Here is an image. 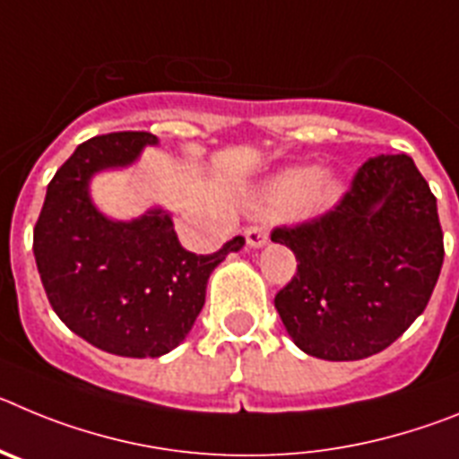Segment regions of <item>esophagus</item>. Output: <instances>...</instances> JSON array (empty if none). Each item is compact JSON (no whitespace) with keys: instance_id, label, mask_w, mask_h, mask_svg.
Here are the masks:
<instances>
[{"instance_id":"esophagus-1","label":"esophagus","mask_w":459,"mask_h":459,"mask_svg":"<svg viewBox=\"0 0 459 459\" xmlns=\"http://www.w3.org/2000/svg\"><path fill=\"white\" fill-rule=\"evenodd\" d=\"M246 241H248L250 248H262L269 243V232H266L264 227H250L248 232H246Z\"/></svg>"}]
</instances>
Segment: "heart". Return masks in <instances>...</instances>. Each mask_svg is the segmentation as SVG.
<instances>
[{
  "label": "heart",
  "instance_id": "b5f03b06",
  "mask_svg": "<svg viewBox=\"0 0 459 459\" xmlns=\"http://www.w3.org/2000/svg\"><path fill=\"white\" fill-rule=\"evenodd\" d=\"M342 193V179L335 172L315 165L287 168L266 181L253 195V211L257 213H285L296 211L303 216L326 211Z\"/></svg>",
  "mask_w": 459,
  "mask_h": 459
}]
</instances>
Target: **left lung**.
Here are the masks:
<instances>
[{"instance_id": "left-lung-1", "label": "left lung", "mask_w": 459, "mask_h": 459, "mask_svg": "<svg viewBox=\"0 0 459 459\" xmlns=\"http://www.w3.org/2000/svg\"><path fill=\"white\" fill-rule=\"evenodd\" d=\"M271 241L299 262L275 310L296 347L324 360L386 350L425 310L444 264L437 197L407 153L366 160L333 211Z\"/></svg>"}]
</instances>
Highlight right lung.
<instances>
[{"label":"right lung","instance_id":"right-lung-1","mask_svg":"<svg viewBox=\"0 0 459 459\" xmlns=\"http://www.w3.org/2000/svg\"><path fill=\"white\" fill-rule=\"evenodd\" d=\"M158 144L144 131L82 142L50 181L34 227V257L48 301L73 333L108 354L158 359L179 347L204 306L206 282L246 238L218 253H188L160 206L131 221L105 216L91 200V179L131 168Z\"/></svg>","mask_w":459,"mask_h":459}]
</instances>
